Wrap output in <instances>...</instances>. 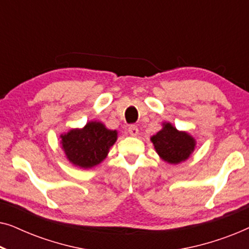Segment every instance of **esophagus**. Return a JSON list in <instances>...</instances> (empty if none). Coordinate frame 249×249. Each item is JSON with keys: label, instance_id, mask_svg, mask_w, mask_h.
Returning a JSON list of instances; mask_svg holds the SVG:
<instances>
[{"label": "esophagus", "instance_id": "1", "mask_svg": "<svg viewBox=\"0 0 249 249\" xmlns=\"http://www.w3.org/2000/svg\"><path fill=\"white\" fill-rule=\"evenodd\" d=\"M128 131H129V134H130L131 136H134V137H136V136L138 135V128H137V125H134V124L129 125Z\"/></svg>", "mask_w": 249, "mask_h": 249}]
</instances>
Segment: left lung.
<instances>
[{"mask_svg":"<svg viewBox=\"0 0 249 249\" xmlns=\"http://www.w3.org/2000/svg\"><path fill=\"white\" fill-rule=\"evenodd\" d=\"M158 154L171 164L185 161L195 148V139L187 132L178 131L171 124H163V129L151 138Z\"/></svg>","mask_w":249,"mask_h":249,"instance_id":"left-lung-1","label":"left lung"}]
</instances>
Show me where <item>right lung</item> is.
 I'll return each mask as SVG.
<instances>
[{"instance_id":"1","label":"right lung","mask_w":249,"mask_h":249,"mask_svg":"<svg viewBox=\"0 0 249 249\" xmlns=\"http://www.w3.org/2000/svg\"><path fill=\"white\" fill-rule=\"evenodd\" d=\"M115 130H108L101 122H88L83 129H72L61 136L62 148L74 165L88 169L107 158L108 149L117 141Z\"/></svg>"}]
</instances>
